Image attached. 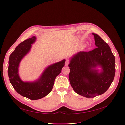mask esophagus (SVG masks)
<instances>
[{
	"label": "esophagus",
	"instance_id": "34e87169",
	"mask_svg": "<svg viewBox=\"0 0 125 125\" xmlns=\"http://www.w3.org/2000/svg\"><path fill=\"white\" fill-rule=\"evenodd\" d=\"M69 64V61L68 60H66L65 63V65H68Z\"/></svg>",
	"mask_w": 125,
	"mask_h": 125
}]
</instances>
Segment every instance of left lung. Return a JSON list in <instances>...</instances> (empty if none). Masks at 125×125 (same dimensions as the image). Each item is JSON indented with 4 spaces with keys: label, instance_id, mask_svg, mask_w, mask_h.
Masks as SVG:
<instances>
[{
    "label": "left lung",
    "instance_id": "1",
    "mask_svg": "<svg viewBox=\"0 0 125 125\" xmlns=\"http://www.w3.org/2000/svg\"><path fill=\"white\" fill-rule=\"evenodd\" d=\"M92 35L97 47L77 53L69 64L71 86L77 94L86 98H94L106 91L115 73V58L110 47L97 34ZM97 66L102 68L100 72Z\"/></svg>",
    "mask_w": 125,
    "mask_h": 125
}]
</instances>
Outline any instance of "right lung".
Returning a JSON list of instances; mask_svg holds the SVG:
<instances>
[{
    "instance_id": "add662e5",
    "label": "right lung",
    "mask_w": 125,
    "mask_h": 125,
    "mask_svg": "<svg viewBox=\"0 0 125 125\" xmlns=\"http://www.w3.org/2000/svg\"><path fill=\"white\" fill-rule=\"evenodd\" d=\"M33 36L25 40L15 48L10 55L9 61L8 75L10 83L15 90L22 96L31 100L41 99L48 94L52 89L56 76L61 72L65 65V60L48 66L40 78L34 82H23L18 73L20 62L30 51L31 44L36 41Z\"/></svg>"
}]
</instances>
